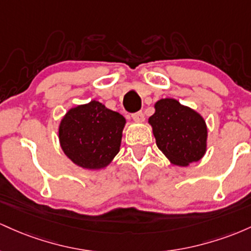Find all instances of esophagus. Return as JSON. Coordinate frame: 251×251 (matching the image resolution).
Returning a JSON list of instances; mask_svg holds the SVG:
<instances>
[{"mask_svg":"<svg viewBox=\"0 0 251 251\" xmlns=\"http://www.w3.org/2000/svg\"><path fill=\"white\" fill-rule=\"evenodd\" d=\"M131 118H133L135 122H137V123L143 122V121H145V114H143L142 111H139V112H136V114L131 115Z\"/></svg>","mask_w":251,"mask_h":251,"instance_id":"1","label":"esophagus"}]
</instances>
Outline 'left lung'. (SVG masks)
<instances>
[{
  "instance_id": "obj_1",
  "label": "left lung",
  "mask_w": 251,
  "mask_h": 251,
  "mask_svg": "<svg viewBox=\"0 0 251 251\" xmlns=\"http://www.w3.org/2000/svg\"><path fill=\"white\" fill-rule=\"evenodd\" d=\"M148 118L156 146L172 165L187 167L202 159L207 151V126L204 117L174 98H161Z\"/></svg>"
}]
</instances>
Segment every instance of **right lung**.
<instances>
[{
	"instance_id": "right-lung-1",
	"label": "right lung",
	"mask_w": 251,
	"mask_h": 251,
	"mask_svg": "<svg viewBox=\"0 0 251 251\" xmlns=\"http://www.w3.org/2000/svg\"><path fill=\"white\" fill-rule=\"evenodd\" d=\"M126 123L122 115L92 100L64 115L58 128L59 143L78 167L103 170L120 151Z\"/></svg>"
}]
</instances>
